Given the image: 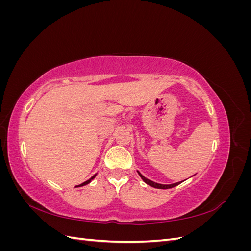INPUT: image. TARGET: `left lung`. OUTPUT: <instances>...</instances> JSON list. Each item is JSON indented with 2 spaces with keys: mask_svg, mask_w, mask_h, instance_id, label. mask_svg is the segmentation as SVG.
Segmentation results:
<instances>
[{
  "mask_svg": "<svg viewBox=\"0 0 251 251\" xmlns=\"http://www.w3.org/2000/svg\"><path fill=\"white\" fill-rule=\"evenodd\" d=\"M138 174H139V176L141 177V179L146 182V183L148 184V185H150V186H153V187H155V188H161V189H166V188H172V187H174V186H177L178 184H180L181 182H177V183H174V184H159V183H156V182H153V181H151V180H149V179H147L146 177L144 176H142V175L138 172Z\"/></svg>",
  "mask_w": 251,
  "mask_h": 251,
  "instance_id": "obj_1",
  "label": "left lung"
}]
</instances>
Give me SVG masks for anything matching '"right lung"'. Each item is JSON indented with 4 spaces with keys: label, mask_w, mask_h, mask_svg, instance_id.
Segmentation results:
<instances>
[{
    "label": "right lung",
    "mask_w": 251,
    "mask_h": 251,
    "mask_svg": "<svg viewBox=\"0 0 251 251\" xmlns=\"http://www.w3.org/2000/svg\"><path fill=\"white\" fill-rule=\"evenodd\" d=\"M95 176H96V175H94V176L92 177V178H91V179H89L88 181H86V182H83V183H81V184H79V185H77L76 187H79V186H83V185H86V184H88V183H90V182H91V180H92V179H94L95 178Z\"/></svg>",
    "instance_id": "obj_1"
}]
</instances>
